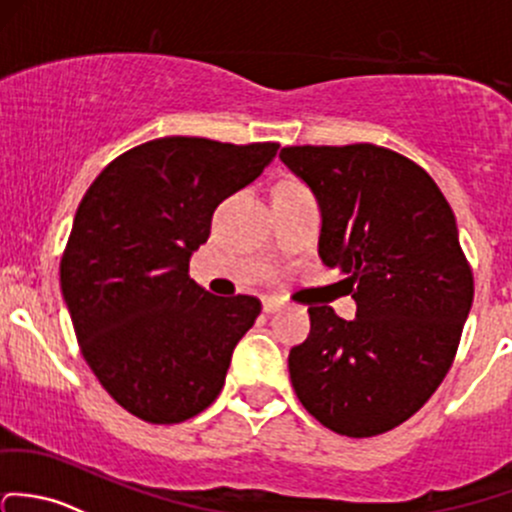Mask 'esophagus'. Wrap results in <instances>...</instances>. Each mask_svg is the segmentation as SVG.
<instances>
[{
  "label": "esophagus",
  "instance_id": "1",
  "mask_svg": "<svg viewBox=\"0 0 512 512\" xmlns=\"http://www.w3.org/2000/svg\"><path fill=\"white\" fill-rule=\"evenodd\" d=\"M282 304H284V301L277 299V297H265V299H262V309H265L267 314H272V311L282 309Z\"/></svg>",
  "mask_w": 512,
  "mask_h": 512
}]
</instances>
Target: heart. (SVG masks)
Returning a JSON list of instances; mask_svg holds the SVG:
<instances>
[{
	"instance_id": "heart-1",
	"label": "heart",
	"mask_w": 512,
	"mask_h": 512,
	"mask_svg": "<svg viewBox=\"0 0 512 512\" xmlns=\"http://www.w3.org/2000/svg\"><path fill=\"white\" fill-rule=\"evenodd\" d=\"M279 188H304V186L297 184V181H287V184H282Z\"/></svg>"
}]
</instances>
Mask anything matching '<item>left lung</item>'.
<instances>
[{
    "label": "left lung",
    "instance_id": "left-lung-1",
    "mask_svg": "<svg viewBox=\"0 0 512 512\" xmlns=\"http://www.w3.org/2000/svg\"><path fill=\"white\" fill-rule=\"evenodd\" d=\"M279 159L314 191L319 255L346 274L358 306L353 321L309 306V338L289 351L294 392L331 432H390L441 385L471 311L454 211L432 176L392 149L304 144Z\"/></svg>",
    "mask_w": 512,
    "mask_h": 512
}]
</instances>
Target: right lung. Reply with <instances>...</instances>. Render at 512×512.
Wrapping results in <instances>:
<instances>
[{
  "instance_id": "right-lung-1",
  "label": "right lung",
  "mask_w": 512,
  "mask_h": 512,
  "mask_svg": "<svg viewBox=\"0 0 512 512\" xmlns=\"http://www.w3.org/2000/svg\"><path fill=\"white\" fill-rule=\"evenodd\" d=\"M279 144L161 137L90 184L61 257V289L85 363L129 414L196 417L220 395L260 299L213 297L188 277L223 198L262 174Z\"/></svg>"
}]
</instances>
